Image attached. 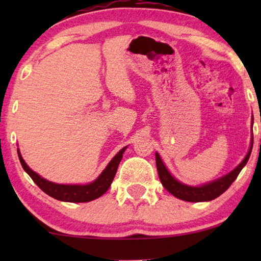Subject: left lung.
<instances>
[{
	"label": "left lung",
	"mask_w": 261,
	"mask_h": 261,
	"mask_svg": "<svg viewBox=\"0 0 261 261\" xmlns=\"http://www.w3.org/2000/svg\"><path fill=\"white\" fill-rule=\"evenodd\" d=\"M253 147V140L251 144V148L247 153V155L245 156L244 160L235 167L233 171H230L229 173L226 176L219 178V179L210 181L208 184L201 185V187H190V185L183 184L180 181H178L176 178L172 177V174L169 172V170L166 169V166L164 165L162 158L158 153H155V163H156V170H158L159 179L162 181L163 187L166 189L170 194H172L174 197L183 199L187 202H206L212 201L219 197L220 195H222L228 188L230 187L231 183L237 179L239 173L241 172V170L244 169V166L247 164L249 155H251Z\"/></svg>",
	"instance_id": "1"
}]
</instances>
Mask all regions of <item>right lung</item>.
<instances>
[{
  "label": "right lung",
  "instance_id": "right-lung-1",
  "mask_svg": "<svg viewBox=\"0 0 261 261\" xmlns=\"http://www.w3.org/2000/svg\"><path fill=\"white\" fill-rule=\"evenodd\" d=\"M127 147H123L114 158L110 160V163L103 170V172L99 174L97 179H95L92 183L85 185H65V184H56L52 181L46 180L45 178L39 176L37 172L32 171L24 160L21 156L20 152L17 151L19 159L23 170L30 174V177L33 179L35 184L41 189L45 194H47L51 197L58 199L63 202H71V203H81V202H90L94 199L101 197L105 192L108 190L110 184L115 177L117 167L122 159L123 152L126 151Z\"/></svg>",
  "mask_w": 261,
  "mask_h": 261
}]
</instances>
